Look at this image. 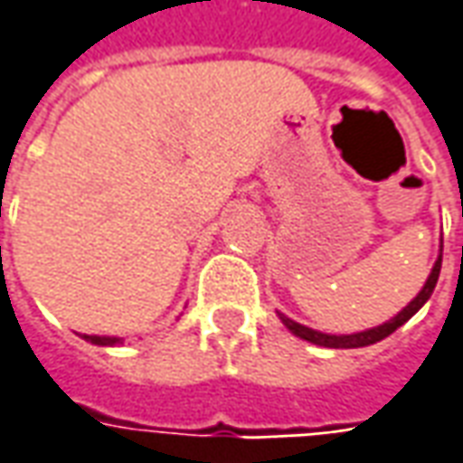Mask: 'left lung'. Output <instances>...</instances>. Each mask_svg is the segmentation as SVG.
<instances>
[{
  "label": "left lung",
  "instance_id": "8db88e82",
  "mask_svg": "<svg viewBox=\"0 0 463 463\" xmlns=\"http://www.w3.org/2000/svg\"><path fill=\"white\" fill-rule=\"evenodd\" d=\"M441 250H443V241H441ZM441 250H439V258H436V263H433V269H430L429 279H426V284L423 288L418 291L416 297L408 301V307L398 311L395 317H390L388 322L377 324V326H370V329H364V332H352V335H326V332H319V329H311V326H304V324L294 322V319H288L286 314L281 311H276L279 314V319L284 322V326L298 339H307L311 345H317V347H329V350H354V347H367V345H375L380 339L390 337L398 326H403L413 314H416L426 301L433 294V288H436V281H439V273H441Z\"/></svg>",
  "mask_w": 463,
  "mask_h": 463
}]
</instances>
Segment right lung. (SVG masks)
Here are the masks:
<instances>
[{
    "instance_id": "1",
    "label": "right lung",
    "mask_w": 463,
    "mask_h": 463,
    "mask_svg": "<svg viewBox=\"0 0 463 463\" xmlns=\"http://www.w3.org/2000/svg\"><path fill=\"white\" fill-rule=\"evenodd\" d=\"M80 337L90 342V345H99V347H116V345H124L121 337H106V335H80Z\"/></svg>"
}]
</instances>
